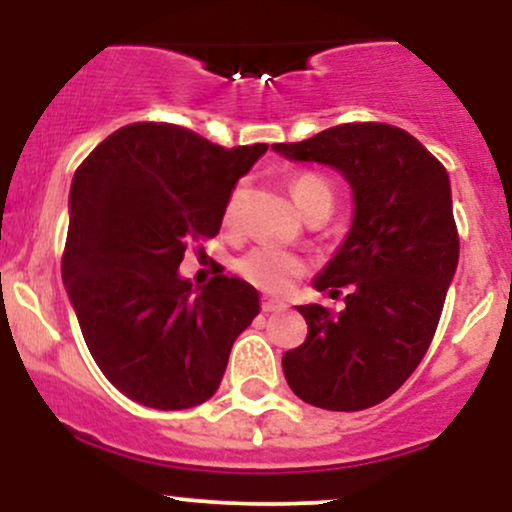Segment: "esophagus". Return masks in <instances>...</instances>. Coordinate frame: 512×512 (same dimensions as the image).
I'll return each instance as SVG.
<instances>
[{
  "mask_svg": "<svg viewBox=\"0 0 512 512\" xmlns=\"http://www.w3.org/2000/svg\"><path fill=\"white\" fill-rule=\"evenodd\" d=\"M286 303L281 301H272V298H262V310L264 313H279V310H284Z\"/></svg>",
  "mask_w": 512,
  "mask_h": 512,
  "instance_id": "1",
  "label": "esophagus"
}]
</instances>
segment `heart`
I'll use <instances>...</instances> for the list:
<instances>
[{"instance_id": "heart-1", "label": "heart", "mask_w": 512, "mask_h": 512, "mask_svg": "<svg viewBox=\"0 0 512 512\" xmlns=\"http://www.w3.org/2000/svg\"><path fill=\"white\" fill-rule=\"evenodd\" d=\"M291 197L296 207L305 216L317 204H332V187L322 175L317 173H301L291 180ZM238 209V192L228 199L226 211H223V221L233 223ZM236 269L245 281H250L257 289L267 293H286L296 284L298 276L303 274V260L293 255L289 250L274 248V245H257L238 257Z\"/></svg>"}]
</instances>
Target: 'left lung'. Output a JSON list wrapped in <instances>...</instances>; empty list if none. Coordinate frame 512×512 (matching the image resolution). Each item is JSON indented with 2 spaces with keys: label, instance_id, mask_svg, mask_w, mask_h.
Returning <instances> with one entry per match:
<instances>
[{
  "label": "left lung",
  "instance_id": "left-lung-1",
  "mask_svg": "<svg viewBox=\"0 0 512 512\" xmlns=\"http://www.w3.org/2000/svg\"><path fill=\"white\" fill-rule=\"evenodd\" d=\"M298 163L337 170L354 192V219L313 279L339 315L298 305L308 337L281 358L303 402L330 411L380 404L402 387L436 334L460 260L448 170L404 129L383 122L330 127L298 144H272Z\"/></svg>",
  "mask_w": 512,
  "mask_h": 512
}]
</instances>
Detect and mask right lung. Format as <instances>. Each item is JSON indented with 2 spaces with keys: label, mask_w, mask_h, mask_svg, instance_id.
<instances>
[{
  "label": "right lung",
  "mask_w": 512,
  "mask_h": 512,
  "mask_svg": "<svg viewBox=\"0 0 512 512\" xmlns=\"http://www.w3.org/2000/svg\"><path fill=\"white\" fill-rule=\"evenodd\" d=\"M267 144L223 149L166 122L103 139L76 168L62 281L88 351L122 395L190 409L219 390L236 337L260 313L238 276L192 289L185 243L214 238L231 190Z\"/></svg>",
  "instance_id": "add662e5"
}]
</instances>
